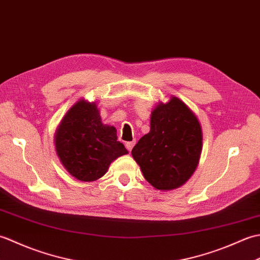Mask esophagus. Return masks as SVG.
Instances as JSON below:
<instances>
[{
	"instance_id": "34e87169",
	"label": "esophagus",
	"mask_w": 260,
	"mask_h": 260,
	"mask_svg": "<svg viewBox=\"0 0 260 260\" xmlns=\"http://www.w3.org/2000/svg\"><path fill=\"white\" fill-rule=\"evenodd\" d=\"M134 145H135V141H132V142H127L126 143V148L127 150H128L129 152L133 150V147H134Z\"/></svg>"
}]
</instances>
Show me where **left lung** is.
Listing matches in <instances>:
<instances>
[{
    "mask_svg": "<svg viewBox=\"0 0 260 260\" xmlns=\"http://www.w3.org/2000/svg\"><path fill=\"white\" fill-rule=\"evenodd\" d=\"M202 148V132L196 115L180 99L158 104L151 131L132 150L148 183L157 190L184 184L194 172Z\"/></svg>",
    "mask_w": 260,
    "mask_h": 260,
    "instance_id": "8db88e82",
    "label": "left lung"
}]
</instances>
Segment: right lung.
<instances>
[{
    "mask_svg": "<svg viewBox=\"0 0 260 260\" xmlns=\"http://www.w3.org/2000/svg\"><path fill=\"white\" fill-rule=\"evenodd\" d=\"M60 161L76 179L95 181L115 158L127 154L116 128L102 123L95 103L80 101L64 116L56 135Z\"/></svg>",
    "mask_w": 260,
    "mask_h": 260,
    "instance_id": "1",
    "label": "right lung"
}]
</instances>
